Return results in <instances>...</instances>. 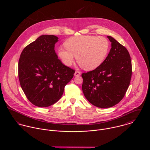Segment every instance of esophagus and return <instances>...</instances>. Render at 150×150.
I'll use <instances>...</instances> for the list:
<instances>
[{
	"label": "esophagus",
	"mask_w": 150,
	"mask_h": 150,
	"mask_svg": "<svg viewBox=\"0 0 150 150\" xmlns=\"http://www.w3.org/2000/svg\"><path fill=\"white\" fill-rule=\"evenodd\" d=\"M80 74H81V73H80V71H76L75 73H74V76H80Z\"/></svg>",
	"instance_id": "1"
}]
</instances>
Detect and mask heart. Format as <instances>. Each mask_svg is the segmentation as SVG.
<instances>
[{
    "instance_id": "b5f03b06",
    "label": "heart",
    "mask_w": 150,
    "mask_h": 150,
    "mask_svg": "<svg viewBox=\"0 0 150 150\" xmlns=\"http://www.w3.org/2000/svg\"><path fill=\"white\" fill-rule=\"evenodd\" d=\"M67 49L60 47L58 55L62 62L70 66L76 56L77 62L86 70L99 66L107 57L109 42L102 36H79L69 39L65 43Z\"/></svg>"
}]
</instances>
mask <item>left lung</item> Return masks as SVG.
Instances as JSON below:
<instances>
[{
    "label": "left lung",
    "mask_w": 150,
    "mask_h": 150,
    "mask_svg": "<svg viewBox=\"0 0 150 150\" xmlns=\"http://www.w3.org/2000/svg\"><path fill=\"white\" fill-rule=\"evenodd\" d=\"M111 48L106 58L95 70L81 74L86 99L102 108L112 107L124 97L132 77V62L127 49L107 36Z\"/></svg>",
    "instance_id": "1"
}]
</instances>
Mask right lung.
Returning <instances> with one entry per match:
<instances>
[{
  "label": "right lung",
  "mask_w": 150,
  "mask_h": 150,
  "mask_svg": "<svg viewBox=\"0 0 150 150\" xmlns=\"http://www.w3.org/2000/svg\"><path fill=\"white\" fill-rule=\"evenodd\" d=\"M58 38L44 35L28 45L18 62V78L27 99L36 106L54 105L62 97L75 70L58 59L55 44Z\"/></svg>",
  "instance_id": "add662e5"
}]
</instances>
